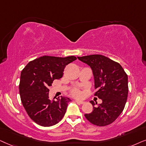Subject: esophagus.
<instances>
[{
	"mask_svg": "<svg viewBox=\"0 0 146 146\" xmlns=\"http://www.w3.org/2000/svg\"><path fill=\"white\" fill-rule=\"evenodd\" d=\"M75 102L78 104H83L85 103L84 102H83V101H79V100H75Z\"/></svg>",
	"mask_w": 146,
	"mask_h": 146,
	"instance_id": "obj_1",
	"label": "esophagus"
}]
</instances>
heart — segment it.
<instances>
[{"mask_svg": "<svg viewBox=\"0 0 146 146\" xmlns=\"http://www.w3.org/2000/svg\"><path fill=\"white\" fill-rule=\"evenodd\" d=\"M71 94L75 98H81L82 96V91L78 88H74L71 90Z\"/></svg>", "mask_w": 146, "mask_h": 146, "instance_id": "obj_1", "label": "heart"}]
</instances>
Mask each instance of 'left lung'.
<instances>
[{"label": "left lung", "mask_w": 146, "mask_h": 146, "mask_svg": "<svg viewBox=\"0 0 146 146\" xmlns=\"http://www.w3.org/2000/svg\"><path fill=\"white\" fill-rule=\"evenodd\" d=\"M79 60L90 66L94 76L95 96L102 100L95 106L93 111L85 117L93 125L106 126L113 122L123 111L128 95L127 75L119 63L102 55L77 57Z\"/></svg>", "instance_id": "1"}]
</instances>
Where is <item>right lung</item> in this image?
Returning <instances> with one entry per match:
<instances>
[{
	"label": "right lung",
	"mask_w": 146,
	"mask_h": 146,
	"mask_svg": "<svg viewBox=\"0 0 146 146\" xmlns=\"http://www.w3.org/2000/svg\"><path fill=\"white\" fill-rule=\"evenodd\" d=\"M75 56L57 57L42 56L30 61L21 73L19 93L25 110L38 125L49 127L61 121L69 98L61 97L57 101L48 98L49 87L63 77L66 65L76 60Z\"/></svg>",
	"instance_id": "add662e5"
}]
</instances>
